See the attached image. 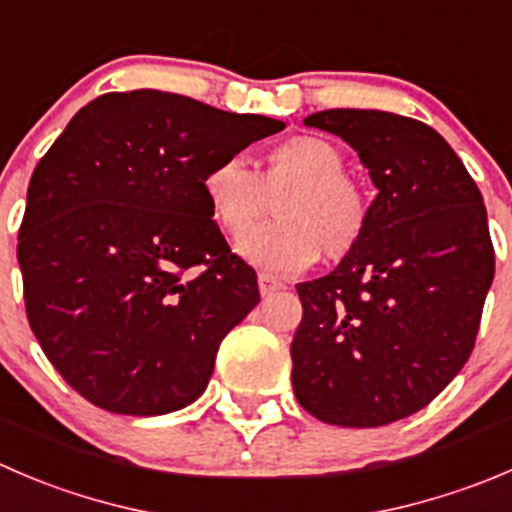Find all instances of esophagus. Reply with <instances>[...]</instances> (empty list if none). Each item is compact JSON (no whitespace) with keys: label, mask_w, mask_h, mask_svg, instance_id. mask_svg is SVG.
<instances>
[{"label":"esophagus","mask_w":512,"mask_h":512,"mask_svg":"<svg viewBox=\"0 0 512 512\" xmlns=\"http://www.w3.org/2000/svg\"><path fill=\"white\" fill-rule=\"evenodd\" d=\"M257 285H260V295L262 297H270V295H275L277 290H282V282L275 280L272 275H265V272L257 277Z\"/></svg>","instance_id":"1"}]
</instances>
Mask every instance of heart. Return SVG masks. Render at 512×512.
Returning a JSON list of instances; mask_svg holds the SVG:
<instances>
[{"instance_id": "obj_1", "label": "heart", "mask_w": 512, "mask_h": 512, "mask_svg": "<svg viewBox=\"0 0 512 512\" xmlns=\"http://www.w3.org/2000/svg\"><path fill=\"white\" fill-rule=\"evenodd\" d=\"M345 152L317 135H297L267 147L252 172L227 157L202 175L210 215L230 237H242L269 211L277 194L280 223L240 242V255L267 272H295L322 257L350 255L370 225V200L345 175Z\"/></svg>"}]
</instances>
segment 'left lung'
<instances>
[{
    "instance_id": "1",
    "label": "left lung",
    "mask_w": 512,
    "mask_h": 512,
    "mask_svg": "<svg viewBox=\"0 0 512 512\" xmlns=\"http://www.w3.org/2000/svg\"><path fill=\"white\" fill-rule=\"evenodd\" d=\"M377 197L360 245L300 282L292 388L317 420L380 428L438 398L473 352L495 252L483 195L428 124L380 109H325Z\"/></svg>"
}]
</instances>
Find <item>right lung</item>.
I'll return each mask as SVG.
<instances>
[{
  "label": "right lung",
  "instance_id": "obj_1",
  "mask_svg": "<svg viewBox=\"0 0 512 512\" xmlns=\"http://www.w3.org/2000/svg\"><path fill=\"white\" fill-rule=\"evenodd\" d=\"M280 119L157 89L79 109L27 190L17 260L34 337L82 398L117 415L195 403L220 342L260 302L202 175Z\"/></svg>",
  "mask_w": 512,
  "mask_h": 512
}]
</instances>
